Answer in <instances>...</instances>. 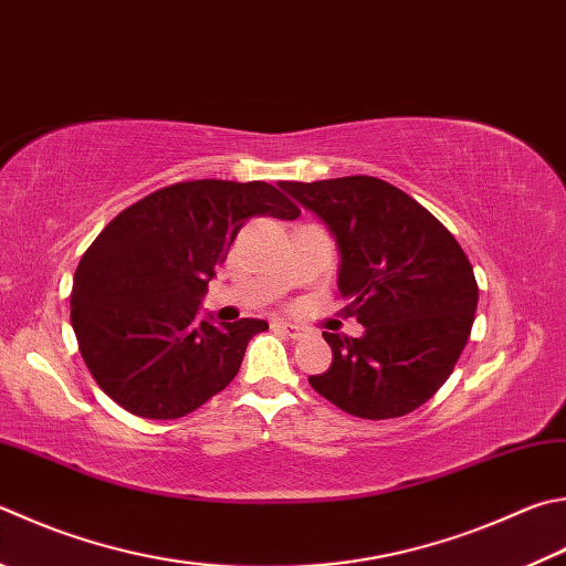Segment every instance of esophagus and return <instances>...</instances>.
<instances>
[{
    "mask_svg": "<svg viewBox=\"0 0 566 566\" xmlns=\"http://www.w3.org/2000/svg\"><path fill=\"white\" fill-rule=\"evenodd\" d=\"M274 326L280 328L282 334L290 336V338H296V342H300V338H304L306 334H310L304 326H296V324H292V322H274Z\"/></svg>",
    "mask_w": 566,
    "mask_h": 566,
    "instance_id": "obj_1",
    "label": "esophagus"
}]
</instances>
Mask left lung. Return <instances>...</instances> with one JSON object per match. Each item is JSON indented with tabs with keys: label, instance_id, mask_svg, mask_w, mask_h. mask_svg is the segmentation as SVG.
<instances>
[{
	"label": "left lung",
	"instance_id": "1",
	"mask_svg": "<svg viewBox=\"0 0 566 566\" xmlns=\"http://www.w3.org/2000/svg\"><path fill=\"white\" fill-rule=\"evenodd\" d=\"M280 188L332 232L344 312L364 326L358 338L324 332L334 358L310 376L312 388L368 420L423 406L453 374L475 322L478 282L458 240L410 195L371 176Z\"/></svg>",
	"mask_w": 566,
	"mask_h": 566
}]
</instances>
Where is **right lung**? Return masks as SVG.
Segmentation results:
<instances>
[{
    "label": "right lung",
    "instance_id": "add662e5",
    "mask_svg": "<svg viewBox=\"0 0 566 566\" xmlns=\"http://www.w3.org/2000/svg\"><path fill=\"white\" fill-rule=\"evenodd\" d=\"M296 220L270 182L190 180L150 192L113 218L81 256L71 326L106 396L148 420L182 418L240 371L262 318L214 324L200 302L250 218Z\"/></svg>",
    "mask_w": 566,
    "mask_h": 566
}]
</instances>
